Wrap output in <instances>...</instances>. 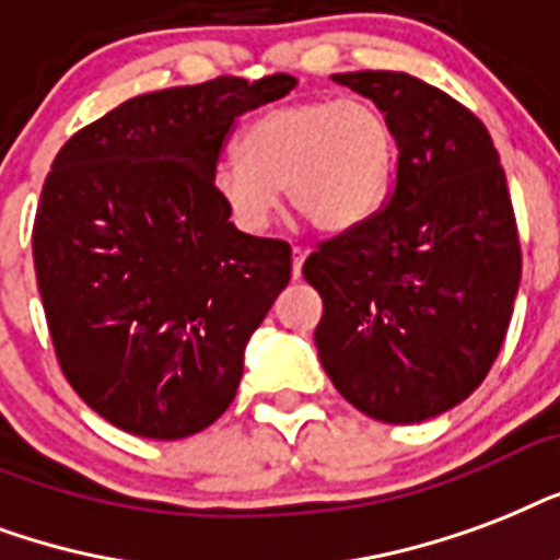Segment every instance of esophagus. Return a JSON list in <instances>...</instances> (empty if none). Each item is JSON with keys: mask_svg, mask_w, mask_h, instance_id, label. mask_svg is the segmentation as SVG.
Here are the masks:
<instances>
[{"mask_svg": "<svg viewBox=\"0 0 560 560\" xmlns=\"http://www.w3.org/2000/svg\"><path fill=\"white\" fill-rule=\"evenodd\" d=\"M303 259H306V254H303L301 248H294V250H292V277H294V280H298V277H301V271H303Z\"/></svg>", "mask_w": 560, "mask_h": 560, "instance_id": "esophagus-1", "label": "esophagus"}]
</instances>
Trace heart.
Listing matches in <instances>:
<instances>
[{"instance_id":"1","label":"heart","mask_w":560,"mask_h":560,"mask_svg":"<svg viewBox=\"0 0 560 560\" xmlns=\"http://www.w3.org/2000/svg\"><path fill=\"white\" fill-rule=\"evenodd\" d=\"M394 160V128L376 104L306 98L259 114L242 131L240 158L212 166L210 186L248 236L268 231L280 189L318 231L341 233L380 210Z\"/></svg>"}]
</instances>
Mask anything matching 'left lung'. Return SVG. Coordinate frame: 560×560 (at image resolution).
Listing matches in <instances>:
<instances>
[{"label":"left lung","instance_id":"1","mask_svg":"<svg viewBox=\"0 0 560 560\" xmlns=\"http://www.w3.org/2000/svg\"><path fill=\"white\" fill-rule=\"evenodd\" d=\"M388 116L392 198L303 262L324 301L320 365L383 423H420L482 385L509 332L520 240L491 133L465 104L406 72H339Z\"/></svg>","mask_w":560,"mask_h":560}]
</instances>
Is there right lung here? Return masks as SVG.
<instances>
[{
    "label": "right lung",
    "mask_w": 560,
    "mask_h": 560,
    "mask_svg": "<svg viewBox=\"0 0 560 560\" xmlns=\"http://www.w3.org/2000/svg\"><path fill=\"white\" fill-rule=\"evenodd\" d=\"M294 84L221 75L137 95L51 163L32 233L51 345L78 397L131 435H195L236 397L292 248L236 231L210 172L233 122Z\"/></svg>",
    "instance_id": "right-lung-1"
}]
</instances>
